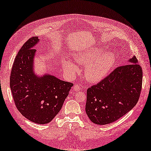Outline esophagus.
I'll list each match as a JSON object with an SVG mask.
<instances>
[{"label": "esophagus", "instance_id": "1", "mask_svg": "<svg viewBox=\"0 0 151 151\" xmlns=\"http://www.w3.org/2000/svg\"><path fill=\"white\" fill-rule=\"evenodd\" d=\"M81 86H78V85H75V86L73 87V90H74V91H79L81 90Z\"/></svg>", "mask_w": 151, "mask_h": 151}]
</instances>
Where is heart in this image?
<instances>
[{
    "label": "heart",
    "instance_id": "b5f03b06",
    "mask_svg": "<svg viewBox=\"0 0 151 151\" xmlns=\"http://www.w3.org/2000/svg\"><path fill=\"white\" fill-rule=\"evenodd\" d=\"M100 49H92L76 56V60L86 64L85 76L88 81L98 82L104 78L115 62V58L112 53H102ZM64 68L72 74L77 70V65L70 60L64 62Z\"/></svg>",
    "mask_w": 151,
    "mask_h": 151
}]
</instances>
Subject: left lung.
I'll list each match as a JSON object with an SVG mask.
<instances>
[{
    "mask_svg": "<svg viewBox=\"0 0 151 151\" xmlns=\"http://www.w3.org/2000/svg\"><path fill=\"white\" fill-rule=\"evenodd\" d=\"M87 89L86 111L98 125L115 122L136 105L141 94L142 69L136 56Z\"/></svg>",
    "mask_w": 151,
    "mask_h": 151,
    "instance_id": "1",
    "label": "left lung"
}]
</instances>
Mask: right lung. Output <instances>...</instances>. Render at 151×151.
Listing matches in <instances>:
<instances>
[{"instance_id": "right-lung-1", "label": "right lung", "mask_w": 151, "mask_h": 151, "mask_svg": "<svg viewBox=\"0 0 151 151\" xmlns=\"http://www.w3.org/2000/svg\"><path fill=\"white\" fill-rule=\"evenodd\" d=\"M38 37L28 39L15 59L10 87L18 111L28 120L44 124L59 113L73 84L50 75L38 77L33 71L34 45Z\"/></svg>"}]
</instances>
